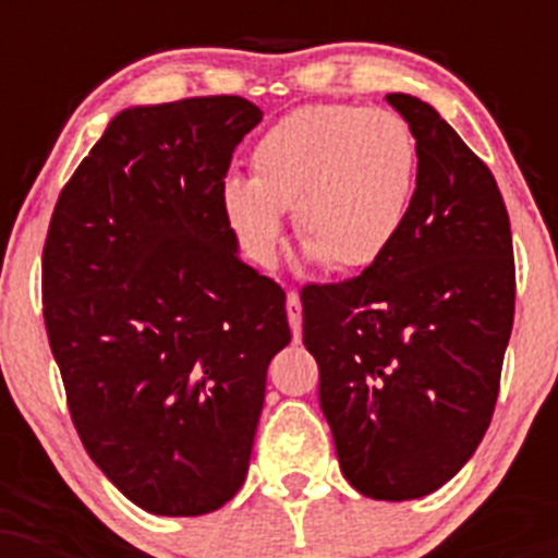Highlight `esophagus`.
Masks as SVG:
<instances>
[{
	"label": "esophagus",
	"mask_w": 558,
	"mask_h": 558,
	"mask_svg": "<svg viewBox=\"0 0 558 558\" xmlns=\"http://www.w3.org/2000/svg\"><path fill=\"white\" fill-rule=\"evenodd\" d=\"M286 313H289L291 335H294V340H300L302 337V302H300V294H296V291H289V296H286Z\"/></svg>",
	"instance_id": "esophagus-1"
}]
</instances>
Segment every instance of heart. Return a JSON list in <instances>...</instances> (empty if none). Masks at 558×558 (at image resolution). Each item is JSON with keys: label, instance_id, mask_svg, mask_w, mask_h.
Here are the masks:
<instances>
[{"label": "heart", "instance_id": "1", "mask_svg": "<svg viewBox=\"0 0 558 558\" xmlns=\"http://www.w3.org/2000/svg\"><path fill=\"white\" fill-rule=\"evenodd\" d=\"M415 140L391 110L307 105L251 148V178H227L221 210L247 258L269 267L294 207L296 240L331 272H359L391 251L410 216Z\"/></svg>", "mask_w": 558, "mask_h": 558}]
</instances>
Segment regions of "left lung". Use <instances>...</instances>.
I'll return each mask as SVG.
<instances>
[{
  "mask_svg": "<svg viewBox=\"0 0 558 558\" xmlns=\"http://www.w3.org/2000/svg\"><path fill=\"white\" fill-rule=\"evenodd\" d=\"M386 102L415 137L410 216L378 264L302 291V340L342 475L364 497L404 502L451 481L492 424L515 267L488 167L432 105Z\"/></svg>",
  "mask_w": 558,
  "mask_h": 558,
  "instance_id": "left-lung-1",
  "label": "left lung"
}]
</instances>
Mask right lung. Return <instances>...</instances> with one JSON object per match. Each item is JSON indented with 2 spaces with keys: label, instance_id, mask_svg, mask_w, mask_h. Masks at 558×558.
Returning a JSON list of instances; mask_svg holds the SVG:
<instances>
[{
  "label": "right lung",
  "instance_id": "obj_1",
  "mask_svg": "<svg viewBox=\"0 0 558 558\" xmlns=\"http://www.w3.org/2000/svg\"><path fill=\"white\" fill-rule=\"evenodd\" d=\"M243 97L129 107L61 189L43 305L72 424L154 515H205L243 486L286 294L247 267L221 210Z\"/></svg>",
  "mask_w": 558,
  "mask_h": 558
}]
</instances>
